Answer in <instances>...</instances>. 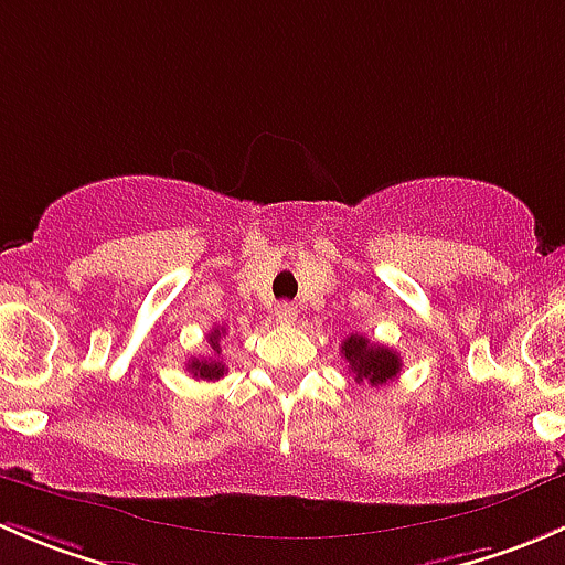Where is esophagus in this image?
Instances as JSON below:
<instances>
[{
	"label": "esophagus",
	"mask_w": 565,
	"mask_h": 565,
	"mask_svg": "<svg viewBox=\"0 0 565 565\" xmlns=\"http://www.w3.org/2000/svg\"><path fill=\"white\" fill-rule=\"evenodd\" d=\"M298 319V306L295 303H278L276 306V322L292 324Z\"/></svg>",
	"instance_id": "obj_1"
}]
</instances>
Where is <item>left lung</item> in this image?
<instances>
[{
    "mask_svg": "<svg viewBox=\"0 0 565 565\" xmlns=\"http://www.w3.org/2000/svg\"><path fill=\"white\" fill-rule=\"evenodd\" d=\"M341 355L350 363V372L355 383H369L372 388L391 383L402 372V358L383 344H374L366 335L352 333L341 344Z\"/></svg>",
    "mask_w": 565,
    "mask_h": 565,
    "instance_id": "left-lung-1",
    "label": "left lung"
}]
</instances>
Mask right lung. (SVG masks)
Returning a JSON list of instances; mask_svg holds the SVG:
<instances>
[{
    "instance_id": "1",
    "label": "right lung",
    "mask_w": 565,
    "mask_h": 565,
    "mask_svg": "<svg viewBox=\"0 0 565 565\" xmlns=\"http://www.w3.org/2000/svg\"><path fill=\"white\" fill-rule=\"evenodd\" d=\"M224 333L226 328L210 330V347H213V352H221V335ZM188 372H191L196 380H221L226 369L221 361H210V358H191V361H188Z\"/></svg>"
}]
</instances>
